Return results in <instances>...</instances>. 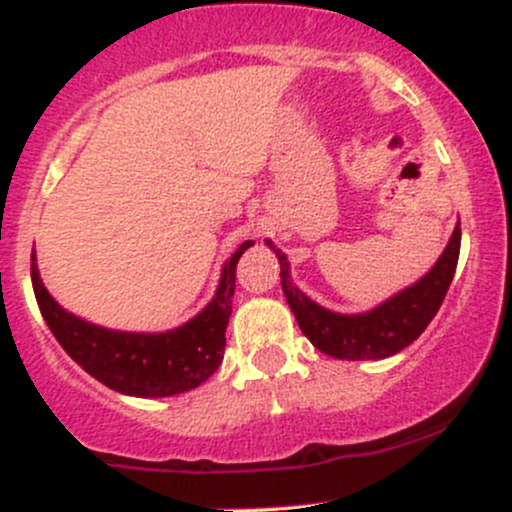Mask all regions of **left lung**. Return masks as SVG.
Returning a JSON list of instances; mask_svg holds the SVG:
<instances>
[{"mask_svg":"<svg viewBox=\"0 0 512 512\" xmlns=\"http://www.w3.org/2000/svg\"><path fill=\"white\" fill-rule=\"evenodd\" d=\"M460 240L462 231L457 221L445 250L419 281L363 313H334L325 305L315 303L308 293L293 284L284 252L274 248L272 240H264V245L274 252L281 264V289H284L286 303L310 344L322 354L342 358V361H380V358L399 354L404 346L419 339L428 322L436 317L455 276Z\"/></svg>","mask_w":512,"mask_h":512,"instance_id":"left-lung-1","label":"left lung"}]
</instances>
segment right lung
I'll use <instances>...</instances> for the list:
<instances>
[{
  "label": "right lung",
  "mask_w": 512,
  "mask_h": 512,
  "mask_svg": "<svg viewBox=\"0 0 512 512\" xmlns=\"http://www.w3.org/2000/svg\"><path fill=\"white\" fill-rule=\"evenodd\" d=\"M252 245V240H245L223 262L211 301L195 317L166 332L110 330L69 313L45 289L35 250L31 255L33 293L62 349L98 383L127 397H173L195 390L219 370L233 310L236 264Z\"/></svg>",
  "instance_id": "obj_1"
}]
</instances>
